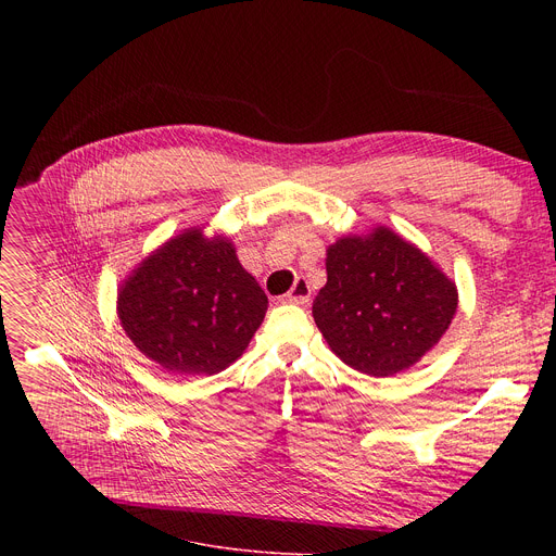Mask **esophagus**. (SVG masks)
I'll use <instances>...</instances> for the list:
<instances>
[{
  "label": "esophagus",
  "mask_w": 556,
  "mask_h": 556,
  "mask_svg": "<svg viewBox=\"0 0 556 556\" xmlns=\"http://www.w3.org/2000/svg\"><path fill=\"white\" fill-rule=\"evenodd\" d=\"M308 300H311V286H308V281L304 277H298L295 286L290 288V293L286 295V302L302 306V304H308Z\"/></svg>",
  "instance_id": "obj_1"
}]
</instances>
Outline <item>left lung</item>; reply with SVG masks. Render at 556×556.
I'll return each instance as SVG.
<instances>
[{
	"label": "left lung",
	"mask_w": 556,
	"mask_h": 556,
	"mask_svg": "<svg viewBox=\"0 0 556 556\" xmlns=\"http://www.w3.org/2000/svg\"><path fill=\"white\" fill-rule=\"evenodd\" d=\"M455 311V283L388 227L329 245L327 283L313 302L315 325L331 352L378 378L419 363Z\"/></svg>",
	"instance_id": "obj_1"
}]
</instances>
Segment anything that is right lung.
Here are the masks:
<instances>
[{"label":"right lung","mask_w":556,"mask_h":556,"mask_svg":"<svg viewBox=\"0 0 556 556\" xmlns=\"http://www.w3.org/2000/svg\"><path fill=\"white\" fill-rule=\"evenodd\" d=\"M268 298L237 250L193 227L146 256L119 288L116 313L139 352L175 376H212L250 344Z\"/></svg>","instance_id":"add662e5"}]
</instances>
